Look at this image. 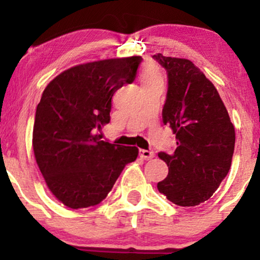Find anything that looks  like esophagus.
Returning a JSON list of instances; mask_svg holds the SVG:
<instances>
[{"label":"esophagus","instance_id":"obj_1","mask_svg":"<svg viewBox=\"0 0 260 260\" xmlns=\"http://www.w3.org/2000/svg\"><path fill=\"white\" fill-rule=\"evenodd\" d=\"M139 156L144 160H149V159H153L154 157V153L150 150H145V149H140L139 150Z\"/></svg>","mask_w":260,"mask_h":260}]
</instances>
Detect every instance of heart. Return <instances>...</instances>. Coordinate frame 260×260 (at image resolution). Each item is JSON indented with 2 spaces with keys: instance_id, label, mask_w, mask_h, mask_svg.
Masks as SVG:
<instances>
[{
  "instance_id": "1",
  "label": "heart",
  "mask_w": 260,
  "mask_h": 260,
  "mask_svg": "<svg viewBox=\"0 0 260 260\" xmlns=\"http://www.w3.org/2000/svg\"><path fill=\"white\" fill-rule=\"evenodd\" d=\"M140 82L143 86H149L156 84V83H164V76L160 67L154 62H149L142 68L140 72Z\"/></svg>"
}]
</instances>
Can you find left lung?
Instances as JSON below:
<instances>
[{"label": "left lung", "mask_w": 260, "mask_h": 260, "mask_svg": "<svg viewBox=\"0 0 260 260\" xmlns=\"http://www.w3.org/2000/svg\"><path fill=\"white\" fill-rule=\"evenodd\" d=\"M153 57L168 71L162 121L176 134L172 154L159 153L169 175L157 189L180 207L208 201L231 168L235 127L213 83L189 59Z\"/></svg>", "instance_id": "8db88e82"}]
</instances>
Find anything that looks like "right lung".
<instances>
[{"label":"right lung","instance_id":"right-lung-1","mask_svg":"<svg viewBox=\"0 0 260 260\" xmlns=\"http://www.w3.org/2000/svg\"><path fill=\"white\" fill-rule=\"evenodd\" d=\"M140 56L74 66L47 84L35 113L32 149L46 186L71 209L106 198L122 170L138 156L137 147L101 140L116 90L131 84Z\"/></svg>","mask_w":260,"mask_h":260}]
</instances>
